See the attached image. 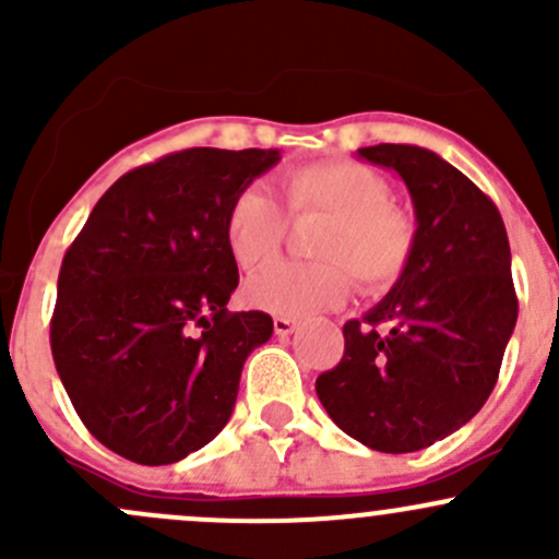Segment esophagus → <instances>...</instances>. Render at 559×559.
Segmentation results:
<instances>
[{
	"label": "esophagus",
	"mask_w": 559,
	"mask_h": 559,
	"mask_svg": "<svg viewBox=\"0 0 559 559\" xmlns=\"http://www.w3.org/2000/svg\"><path fill=\"white\" fill-rule=\"evenodd\" d=\"M295 319H286V316H275L273 319V330L278 337H289L295 332Z\"/></svg>",
	"instance_id": "esophagus-1"
}]
</instances>
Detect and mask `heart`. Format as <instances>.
I'll list each match as a JSON object with an SVG mask.
<instances>
[{"instance_id":"heart-1","label":"heart","mask_w":559,"mask_h":559,"mask_svg":"<svg viewBox=\"0 0 559 559\" xmlns=\"http://www.w3.org/2000/svg\"><path fill=\"white\" fill-rule=\"evenodd\" d=\"M292 216H324L313 235L319 262H275L289 218L267 186L251 183L229 202L224 243L246 273H262L246 284V297L262 311L306 319L341 306L352 292V275L362 292L392 286L414 253V222L389 202L384 175L352 159L295 167L281 178Z\"/></svg>"}]
</instances>
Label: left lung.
I'll use <instances>...</instances> for the list:
<instances>
[{"label":"left lung","mask_w":559,"mask_h":559,"mask_svg":"<svg viewBox=\"0 0 559 559\" xmlns=\"http://www.w3.org/2000/svg\"><path fill=\"white\" fill-rule=\"evenodd\" d=\"M357 154L403 178L414 253L384 300L343 324V359L316 394L354 441L408 454L467 425L495 389L520 311L509 235L495 202L436 151L381 143Z\"/></svg>","instance_id":"left-lung-1"}]
</instances>
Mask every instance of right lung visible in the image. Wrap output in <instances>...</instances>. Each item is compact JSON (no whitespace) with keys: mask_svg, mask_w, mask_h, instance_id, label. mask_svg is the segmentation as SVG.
Here are the masks:
<instances>
[{"mask_svg":"<svg viewBox=\"0 0 559 559\" xmlns=\"http://www.w3.org/2000/svg\"><path fill=\"white\" fill-rule=\"evenodd\" d=\"M275 148H186L121 175L67 248L50 352L78 416L110 452L170 465L229 421L262 311L229 313L227 207Z\"/></svg>","mask_w":559,"mask_h":559,"instance_id":"right-lung-1","label":"right lung"}]
</instances>
